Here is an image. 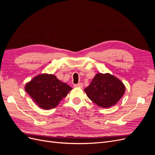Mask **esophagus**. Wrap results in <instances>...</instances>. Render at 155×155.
<instances>
[{"label":"esophagus","instance_id":"obj_1","mask_svg":"<svg viewBox=\"0 0 155 155\" xmlns=\"http://www.w3.org/2000/svg\"><path fill=\"white\" fill-rule=\"evenodd\" d=\"M74 87H79V88H82L83 87V85L82 83H79L78 84H76V85H74Z\"/></svg>","mask_w":155,"mask_h":155}]
</instances>
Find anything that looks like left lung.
I'll return each mask as SVG.
<instances>
[{
    "instance_id": "obj_1",
    "label": "left lung",
    "mask_w": 155,
    "mask_h": 155,
    "mask_svg": "<svg viewBox=\"0 0 155 155\" xmlns=\"http://www.w3.org/2000/svg\"><path fill=\"white\" fill-rule=\"evenodd\" d=\"M125 91L124 83L110 74H97L91 83L85 88L88 97L103 108L114 105Z\"/></svg>"
}]
</instances>
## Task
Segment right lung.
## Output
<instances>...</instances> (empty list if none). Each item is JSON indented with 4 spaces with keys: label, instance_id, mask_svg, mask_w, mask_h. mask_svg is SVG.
Listing matches in <instances>:
<instances>
[{
    "label": "right lung",
    "instance_id": "1",
    "mask_svg": "<svg viewBox=\"0 0 155 155\" xmlns=\"http://www.w3.org/2000/svg\"><path fill=\"white\" fill-rule=\"evenodd\" d=\"M72 88L51 74H41L31 79L25 90L35 104L45 110L57 107Z\"/></svg>",
    "mask_w": 155,
    "mask_h": 155
}]
</instances>
